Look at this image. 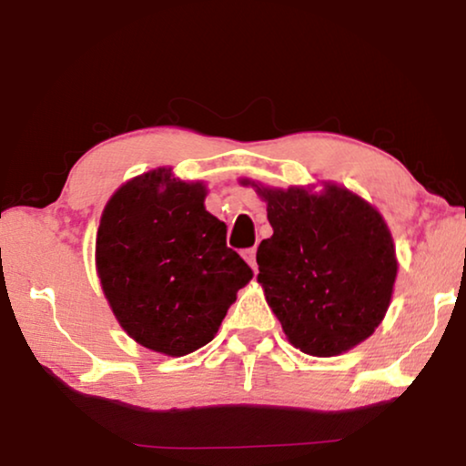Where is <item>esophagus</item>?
I'll return each mask as SVG.
<instances>
[{"mask_svg": "<svg viewBox=\"0 0 466 466\" xmlns=\"http://www.w3.org/2000/svg\"><path fill=\"white\" fill-rule=\"evenodd\" d=\"M244 258L248 260V265L257 271V248H248V250L244 252Z\"/></svg>", "mask_w": 466, "mask_h": 466, "instance_id": "1", "label": "esophagus"}]
</instances>
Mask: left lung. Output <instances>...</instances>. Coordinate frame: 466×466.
<instances>
[{
	"mask_svg": "<svg viewBox=\"0 0 466 466\" xmlns=\"http://www.w3.org/2000/svg\"><path fill=\"white\" fill-rule=\"evenodd\" d=\"M257 190L273 227L257 250L258 282L292 346L335 356L365 341L384 318L397 278L378 209L333 184L320 195Z\"/></svg>",
	"mask_w": 466,
	"mask_h": 466,
	"instance_id": "obj_1",
	"label": "left lung"
}]
</instances>
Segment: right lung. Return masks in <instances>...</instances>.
I'll list each match as a JSON object with an SVG mask.
<instances>
[{"label": "right lung", "mask_w": 466, "mask_h": 466, "mask_svg": "<svg viewBox=\"0 0 466 466\" xmlns=\"http://www.w3.org/2000/svg\"><path fill=\"white\" fill-rule=\"evenodd\" d=\"M203 199L201 182L155 169L120 187L99 222L97 273L114 316L137 343L167 356L212 341L254 276Z\"/></svg>", "instance_id": "right-lung-1"}]
</instances>
